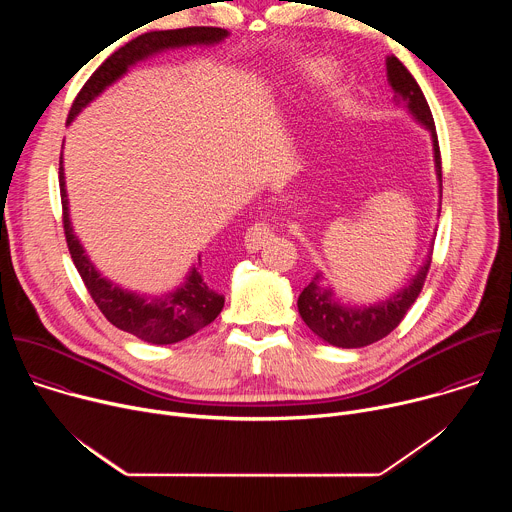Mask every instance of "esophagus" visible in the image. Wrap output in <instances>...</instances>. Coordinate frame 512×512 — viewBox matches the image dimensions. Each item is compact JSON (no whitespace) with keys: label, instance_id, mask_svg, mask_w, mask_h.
Returning a JSON list of instances; mask_svg holds the SVG:
<instances>
[{"label":"esophagus","instance_id":"obj_1","mask_svg":"<svg viewBox=\"0 0 512 512\" xmlns=\"http://www.w3.org/2000/svg\"><path fill=\"white\" fill-rule=\"evenodd\" d=\"M271 237H273V233H271V229H269L267 223H255V225L247 231V235H245V249H247L249 253H255V251H259Z\"/></svg>","mask_w":512,"mask_h":512}]
</instances>
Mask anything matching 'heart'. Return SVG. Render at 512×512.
I'll list each match as a JSON object with an SVG mask.
<instances>
[{"mask_svg":"<svg viewBox=\"0 0 512 512\" xmlns=\"http://www.w3.org/2000/svg\"><path fill=\"white\" fill-rule=\"evenodd\" d=\"M310 75H312L314 81L326 83V81H330V79L334 77V68L328 66V64H316V66L310 70Z\"/></svg>","mask_w":512,"mask_h":512,"instance_id":"heart-1","label":"heart"}]
</instances>
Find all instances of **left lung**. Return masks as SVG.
<instances>
[{
	"label": "left lung",
	"mask_w": 512,
	"mask_h": 512,
	"mask_svg": "<svg viewBox=\"0 0 512 512\" xmlns=\"http://www.w3.org/2000/svg\"><path fill=\"white\" fill-rule=\"evenodd\" d=\"M385 62H387V81L395 93L393 103L397 107H405L409 115L431 135L435 178H437V186H440V200H442L440 143H437L435 123H433L429 105L417 81L397 56H387ZM440 208H442V202H440ZM431 251H433V243L429 247V253L423 265L417 269V273L409 279L405 287L395 291L393 296L369 306L342 304L334 294V287L326 281L322 273H318L300 294L298 312L306 322V326L318 338H322L332 346H338V348L369 346L385 338L389 332H393L399 326V322L405 318L407 310L415 304L419 291L423 287L425 275L429 271Z\"/></svg>",
	"instance_id": "1"
}]
</instances>
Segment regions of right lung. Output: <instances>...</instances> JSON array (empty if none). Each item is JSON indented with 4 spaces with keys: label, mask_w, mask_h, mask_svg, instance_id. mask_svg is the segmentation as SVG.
I'll return each mask as SVG.
<instances>
[{
    "label": "right lung",
    "mask_w": 512,
    "mask_h": 512,
    "mask_svg": "<svg viewBox=\"0 0 512 512\" xmlns=\"http://www.w3.org/2000/svg\"><path fill=\"white\" fill-rule=\"evenodd\" d=\"M229 38V30L225 28H180V30H156L141 34L135 40L121 46L113 52L95 72L93 77L85 83L81 93L77 95L75 103L68 113V125L75 121V117L89 107L105 89L117 83L127 70L141 60H148L160 52L188 48V46H214L221 44ZM58 182H60V198H62V223L64 235L68 243V251L72 261H75L77 271L81 273L91 298L103 312V316L119 330L133 334L135 338L150 342V344H174L180 342L221 314L225 306V298L204 281L200 275V255L198 263H194L184 281L166 291L162 296L139 294L113 283L111 279L103 277L95 263L89 259L83 243L75 235L70 223V210H68V194H66V180H64V166L60 156L58 168Z\"/></svg>",
    "instance_id": "add662e5"
}]
</instances>
